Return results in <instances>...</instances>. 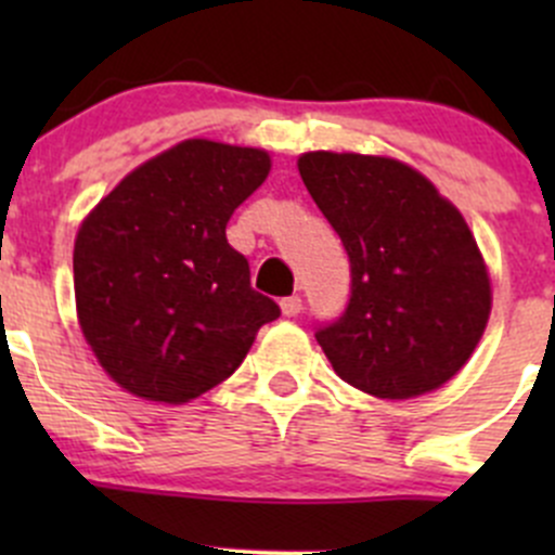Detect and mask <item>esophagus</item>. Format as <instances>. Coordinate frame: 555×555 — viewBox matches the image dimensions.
<instances>
[{"label": "esophagus", "mask_w": 555, "mask_h": 555, "mask_svg": "<svg viewBox=\"0 0 555 555\" xmlns=\"http://www.w3.org/2000/svg\"><path fill=\"white\" fill-rule=\"evenodd\" d=\"M300 311H304V300H300V295H289V298L282 300L284 317H298Z\"/></svg>", "instance_id": "34e87169"}]
</instances>
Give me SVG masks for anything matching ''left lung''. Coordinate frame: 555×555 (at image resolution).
Wrapping results in <instances>:
<instances>
[{
    "label": "left lung",
    "mask_w": 555,
    "mask_h": 555,
    "mask_svg": "<svg viewBox=\"0 0 555 555\" xmlns=\"http://www.w3.org/2000/svg\"><path fill=\"white\" fill-rule=\"evenodd\" d=\"M298 169L349 255V304L313 333L335 373L384 400L443 386L469 360L491 311L467 222L400 160L306 153Z\"/></svg>",
    "instance_id": "8db88e82"
}]
</instances>
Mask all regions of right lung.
I'll return each instance as SVG.
<instances>
[{"instance_id":"right-lung-1","label":"right lung","mask_w":555,"mask_h":555,"mask_svg":"<svg viewBox=\"0 0 555 555\" xmlns=\"http://www.w3.org/2000/svg\"><path fill=\"white\" fill-rule=\"evenodd\" d=\"M271 171L262 150L188 139L128 173L82 222L75 298L86 340L131 395L188 402L233 376L282 313L251 289L225 225Z\"/></svg>"}]
</instances>
